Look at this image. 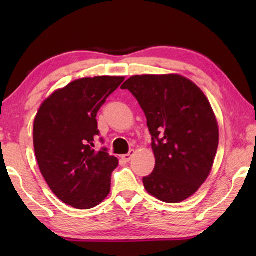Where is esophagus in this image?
Instances as JSON below:
<instances>
[{"mask_svg": "<svg viewBox=\"0 0 256 256\" xmlns=\"http://www.w3.org/2000/svg\"><path fill=\"white\" fill-rule=\"evenodd\" d=\"M133 154H134V150H130L128 154L122 156V159L124 160V162H130V160H131V158L133 157Z\"/></svg>", "mask_w": 256, "mask_h": 256, "instance_id": "obj_1", "label": "esophagus"}]
</instances>
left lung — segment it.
Listing matches in <instances>:
<instances>
[{"instance_id": "obj_1", "label": "left lung", "mask_w": 256, "mask_h": 256, "mask_svg": "<svg viewBox=\"0 0 256 256\" xmlns=\"http://www.w3.org/2000/svg\"><path fill=\"white\" fill-rule=\"evenodd\" d=\"M144 112L156 166L144 177L148 193L167 203L193 196L209 176L219 144L206 94L178 74L134 76L120 86Z\"/></svg>"}]
</instances>
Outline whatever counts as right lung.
Here are the masks:
<instances>
[{
	"mask_svg": "<svg viewBox=\"0 0 256 256\" xmlns=\"http://www.w3.org/2000/svg\"><path fill=\"white\" fill-rule=\"evenodd\" d=\"M123 81L124 76L73 81L47 98L34 118V146L42 175L55 196L76 209H92L110 194L118 160L106 148L94 149L100 133L96 116Z\"/></svg>",
	"mask_w": 256,
	"mask_h": 256,
	"instance_id": "1",
	"label": "right lung"
}]
</instances>
